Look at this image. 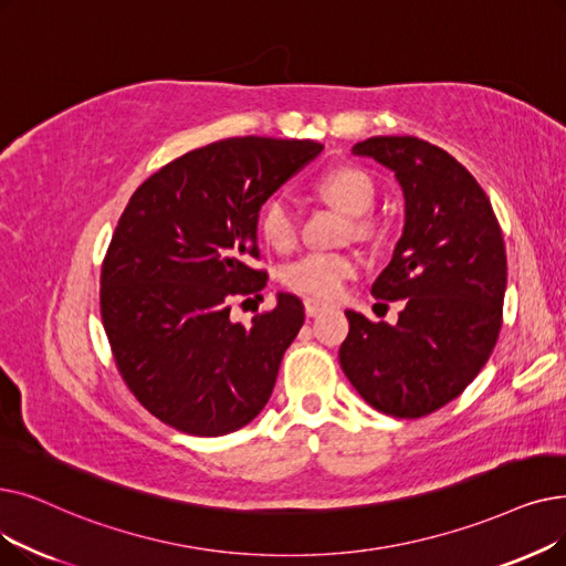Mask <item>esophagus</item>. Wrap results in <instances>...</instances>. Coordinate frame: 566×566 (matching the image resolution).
<instances>
[{"label": "esophagus", "instance_id": "esophagus-1", "mask_svg": "<svg viewBox=\"0 0 566 566\" xmlns=\"http://www.w3.org/2000/svg\"><path fill=\"white\" fill-rule=\"evenodd\" d=\"M328 305L326 303H322V301H316V298H305V314L307 316H316L318 312H324Z\"/></svg>", "mask_w": 566, "mask_h": 566}]
</instances>
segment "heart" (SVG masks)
Instances as JSON below:
<instances>
[{"instance_id": "b5f03b06", "label": "heart", "mask_w": 566, "mask_h": 566, "mask_svg": "<svg viewBox=\"0 0 566 566\" xmlns=\"http://www.w3.org/2000/svg\"><path fill=\"white\" fill-rule=\"evenodd\" d=\"M318 191L344 212L354 214V233L370 238L377 233V219L370 214L377 187L365 168L354 164H339L324 170L316 180ZM298 212L286 193H275L263 203L259 214V231L263 240L275 250H289L298 240ZM360 256L354 252H324L314 250L293 259L282 273L286 289L303 296L331 301L337 298L352 277L360 273Z\"/></svg>"}]
</instances>
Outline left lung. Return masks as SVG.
Returning a JSON list of instances; mask_svg holds the SVG:
<instances>
[{
    "label": "left lung",
    "mask_w": 566,
    "mask_h": 566,
    "mask_svg": "<svg viewBox=\"0 0 566 566\" xmlns=\"http://www.w3.org/2000/svg\"><path fill=\"white\" fill-rule=\"evenodd\" d=\"M396 170L407 219L373 296L402 301L398 324L347 310L339 365L360 398L396 419L449 405L481 373L502 328L506 250L485 191L458 159L416 136L354 145Z\"/></svg>",
    "instance_id": "left-lung-1"
}]
</instances>
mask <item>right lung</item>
<instances>
[{
  "mask_svg": "<svg viewBox=\"0 0 566 566\" xmlns=\"http://www.w3.org/2000/svg\"><path fill=\"white\" fill-rule=\"evenodd\" d=\"M322 150L217 140L161 166L122 212L102 265V322L119 377L166 426L219 437L265 407L303 303L280 293L250 326L231 322V305L268 280L252 265L261 206Z\"/></svg>",
  "mask_w": 566,
  "mask_h": 566,
  "instance_id": "obj_1",
  "label": "right lung"
}]
</instances>
